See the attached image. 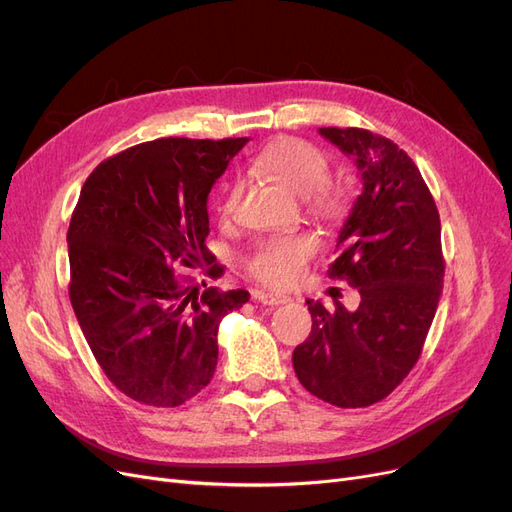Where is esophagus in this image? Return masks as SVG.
<instances>
[{
    "mask_svg": "<svg viewBox=\"0 0 512 512\" xmlns=\"http://www.w3.org/2000/svg\"><path fill=\"white\" fill-rule=\"evenodd\" d=\"M254 301L262 303V305H282L286 301H290V297H286V294H277V292H265V290H254L252 292Z\"/></svg>",
    "mask_w": 512,
    "mask_h": 512,
    "instance_id": "esophagus-1",
    "label": "esophagus"
}]
</instances>
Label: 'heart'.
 I'll use <instances>...</instances> for the list:
<instances>
[{
	"label": "heart",
	"mask_w": 512,
	"mask_h": 512,
	"mask_svg": "<svg viewBox=\"0 0 512 512\" xmlns=\"http://www.w3.org/2000/svg\"><path fill=\"white\" fill-rule=\"evenodd\" d=\"M254 173L275 179L290 192L303 196L309 213L322 222H339L348 209L346 190L339 183L327 181L329 158L301 138H277L262 149L254 162ZM239 188L235 185L222 205L230 215L237 207ZM318 252V239L309 232H288L260 239L245 258V269L254 280L284 288L301 275L307 260Z\"/></svg>",
	"instance_id": "1"
}]
</instances>
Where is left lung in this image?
Segmentation results:
<instances>
[{"label": "left lung", "mask_w": 512, "mask_h": 512, "mask_svg": "<svg viewBox=\"0 0 512 512\" xmlns=\"http://www.w3.org/2000/svg\"><path fill=\"white\" fill-rule=\"evenodd\" d=\"M352 156L363 192L339 232L329 277L361 294L354 312L307 299L312 333L292 352L305 389L337 408L391 395L421 356L444 282L440 213L412 158L363 128H320Z\"/></svg>", "instance_id": "8db88e82"}]
</instances>
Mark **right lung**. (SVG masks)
Instances as JSON below:
<instances>
[{
    "label": "right lung",
    "instance_id": "obj_1",
    "mask_svg": "<svg viewBox=\"0 0 512 512\" xmlns=\"http://www.w3.org/2000/svg\"><path fill=\"white\" fill-rule=\"evenodd\" d=\"M247 138H158L100 162L68 228L70 303L117 389L177 408L211 382L218 329L250 292L218 290L207 250V196Z\"/></svg>",
    "mask_w": 512,
    "mask_h": 512
}]
</instances>
